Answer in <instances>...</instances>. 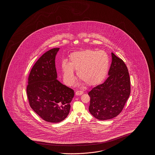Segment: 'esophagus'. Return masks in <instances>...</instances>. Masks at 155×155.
<instances>
[{
  "instance_id": "1",
  "label": "esophagus",
  "mask_w": 155,
  "mask_h": 155,
  "mask_svg": "<svg viewBox=\"0 0 155 155\" xmlns=\"http://www.w3.org/2000/svg\"><path fill=\"white\" fill-rule=\"evenodd\" d=\"M83 93H84V91H77L76 92V95H82Z\"/></svg>"
}]
</instances>
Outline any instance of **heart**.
Instances as JSON below:
<instances>
[{
  "instance_id": "obj_1",
  "label": "heart",
  "mask_w": 155,
  "mask_h": 155,
  "mask_svg": "<svg viewBox=\"0 0 155 155\" xmlns=\"http://www.w3.org/2000/svg\"><path fill=\"white\" fill-rule=\"evenodd\" d=\"M109 64V57L106 52L87 49L72 53L69 63L62 61L61 67L64 78L68 85L74 81V69L79 79L87 85L93 86L104 80L108 72Z\"/></svg>"
}]
</instances>
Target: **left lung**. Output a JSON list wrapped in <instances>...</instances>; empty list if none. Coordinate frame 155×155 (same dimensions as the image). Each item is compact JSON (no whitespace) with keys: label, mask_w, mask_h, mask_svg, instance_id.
<instances>
[{"label":"left lung","mask_w":155,"mask_h":155,"mask_svg":"<svg viewBox=\"0 0 155 155\" xmlns=\"http://www.w3.org/2000/svg\"><path fill=\"white\" fill-rule=\"evenodd\" d=\"M112 64L108 78L89 91L91 114L100 120L112 119L121 112L131 91L127 67L112 52Z\"/></svg>","instance_id":"8db88e82"}]
</instances>
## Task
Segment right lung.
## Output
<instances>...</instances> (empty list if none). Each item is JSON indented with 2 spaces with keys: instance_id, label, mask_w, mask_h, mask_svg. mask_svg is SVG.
<instances>
[{
  "instance_id": "obj_1",
  "label": "right lung",
  "mask_w": 155,
  "mask_h": 155,
  "mask_svg": "<svg viewBox=\"0 0 155 155\" xmlns=\"http://www.w3.org/2000/svg\"><path fill=\"white\" fill-rule=\"evenodd\" d=\"M59 48L44 53L28 78L27 95L31 108L45 121L58 123L68 116L74 91L58 81L55 55Z\"/></svg>"
}]
</instances>
